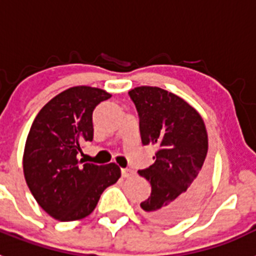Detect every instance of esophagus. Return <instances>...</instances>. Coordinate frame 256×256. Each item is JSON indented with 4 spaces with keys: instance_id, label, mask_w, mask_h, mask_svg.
Masks as SVG:
<instances>
[{
    "instance_id": "1",
    "label": "esophagus",
    "mask_w": 256,
    "mask_h": 256,
    "mask_svg": "<svg viewBox=\"0 0 256 256\" xmlns=\"http://www.w3.org/2000/svg\"><path fill=\"white\" fill-rule=\"evenodd\" d=\"M133 174H134V172L130 170V169H122V176H123L124 178L132 177Z\"/></svg>"
}]
</instances>
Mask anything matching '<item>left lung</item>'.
<instances>
[{"label":"left lung","mask_w":256,"mask_h":256,"mask_svg":"<svg viewBox=\"0 0 256 256\" xmlns=\"http://www.w3.org/2000/svg\"><path fill=\"white\" fill-rule=\"evenodd\" d=\"M128 94L138 112L142 144L158 148L155 162L138 170L151 184L141 212L159 224H174L191 214L209 183L204 120L196 108L162 88L142 86Z\"/></svg>","instance_id":"8db88e82"}]
</instances>
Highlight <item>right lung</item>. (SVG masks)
Here are the masks:
<instances>
[{
    "label": "right lung",
    "instance_id": "obj_1",
    "mask_svg": "<svg viewBox=\"0 0 256 256\" xmlns=\"http://www.w3.org/2000/svg\"><path fill=\"white\" fill-rule=\"evenodd\" d=\"M112 94L88 86L65 90L40 108L26 137L22 169L32 195L60 222L86 218L106 187L120 178L115 162L83 164L82 144L94 140L92 112Z\"/></svg>",
    "mask_w": 256,
    "mask_h": 256
}]
</instances>
